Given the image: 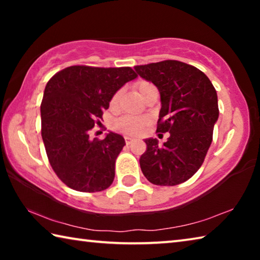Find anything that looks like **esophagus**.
<instances>
[{
    "instance_id": "obj_1",
    "label": "esophagus",
    "mask_w": 260,
    "mask_h": 260,
    "mask_svg": "<svg viewBox=\"0 0 260 260\" xmlns=\"http://www.w3.org/2000/svg\"><path fill=\"white\" fill-rule=\"evenodd\" d=\"M125 141H126L127 144H131L132 142H133V139L129 138V136H125Z\"/></svg>"
}]
</instances>
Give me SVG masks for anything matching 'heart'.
<instances>
[{"mask_svg": "<svg viewBox=\"0 0 260 260\" xmlns=\"http://www.w3.org/2000/svg\"><path fill=\"white\" fill-rule=\"evenodd\" d=\"M153 87L152 83L149 81H140L136 83V89H138L139 94L142 95L144 91H146L148 88ZM120 98V91H117L114 94L111 100H110V107L114 108L119 101ZM148 124V120L146 118H136V117H131V116H124L118 118L117 120H114L113 122V128L121 132V133L127 134V135H138L140 134L142 129L144 128V126Z\"/></svg>", "mask_w": 260, "mask_h": 260, "instance_id": "1", "label": "heart"}]
</instances>
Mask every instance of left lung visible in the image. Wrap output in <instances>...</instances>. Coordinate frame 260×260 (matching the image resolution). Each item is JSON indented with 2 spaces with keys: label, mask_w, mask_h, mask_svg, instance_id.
<instances>
[{
  "label": "left lung",
  "mask_w": 260,
  "mask_h": 260,
  "mask_svg": "<svg viewBox=\"0 0 260 260\" xmlns=\"http://www.w3.org/2000/svg\"><path fill=\"white\" fill-rule=\"evenodd\" d=\"M141 78L151 81L160 94L157 132L170 138L159 146L147 139L140 166L157 186H177L190 179L204 161L219 117L218 96L212 82L192 65L179 60L134 67Z\"/></svg>",
  "instance_id": "left-lung-1"
}]
</instances>
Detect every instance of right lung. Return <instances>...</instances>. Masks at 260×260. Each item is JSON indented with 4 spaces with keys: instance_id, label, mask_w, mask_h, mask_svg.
Masks as SVG:
<instances>
[{
    "instance_id": "right-lung-1",
    "label": "right lung",
    "mask_w": 260,
    "mask_h": 260,
    "mask_svg": "<svg viewBox=\"0 0 260 260\" xmlns=\"http://www.w3.org/2000/svg\"><path fill=\"white\" fill-rule=\"evenodd\" d=\"M136 77L131 68L74 65L48 81L41 103V135L52 170L68 187L95 192L111 186L125 140L112 132L103 140H91L89 133L101 124L117 90Z\"/></svg>"
}]
</instances>
